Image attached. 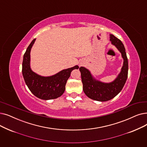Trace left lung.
<instances>
[{"label":"left lung","instance_id":"8db88e82","mask_svg":"<svg viewBox=\"0 0 147 147\" xmlns=\"http://www.w3.org/2000/svg\"><path fill=\"white\" fill-rule=\"evenodd\" d=\"M110 41L121 53L123 58V65L117 78L110 83L102 82L95 79L87 68L80 67L83 89L87 96L98 101L110 100L117 95L124 87L128 76V59L123 42L112 34H110Z\"/></svg>","mask_w":147,"mask_h":147}]
</instances>
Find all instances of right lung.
Segmentation results:
<instances>
[{
    "label": "right lung",
    "instance_id": "obj_1",
    "mask_svg": "<svg viewBox=\"0 0 147 147\" xmlns=\"http://www.w3.org/2000/svg\"><path fill=\"white\" fill-rule=\"evenodd\" d=\"M36 39H34L23 56L22 74L24 80L30 92L42 100H52L59 97L63 94L65 85L73 69L79 66L63 69L50 76H42L34 72L30 68V50Z\"/></svg>",
    "mask_w": 147,
    "mask_h": 147
}]
</instances>
